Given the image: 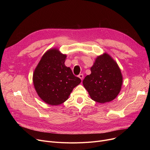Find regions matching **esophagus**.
<instances>
[{"label": "esophagus", "mask_w": 150, "mask_h": 150, "mask_svg": "<svg viewBox=\"0 0 150 150\" xmlns=\"http://www.w3.org/2000/svg\"><path fill=\"white\" fill-rule=\"evenodd\" d=\"M78 77H79L81 80H83V78H84V75H83V74H80L79 75H78Z\"/></svg>", "instance_id": "obj_1"}]
</instances>
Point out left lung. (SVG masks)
<instances>
[{
	"label": "left lung",
	"mask_w": 150,
	"mask_h": 150,
	"mask_svg": "<svg viewBox=\"0 0 150 150\" xmlns=\"http://www.w3.org/2000/svg\"><path fill=\"white\" fill-rule=\"evenodd\" d=\"M83 83L91 98L100 103L113 100L119 93L122 75L115 61L107 53L97 58Z\"/></svg>",
	"instance_id": "8db88e82"
}]
</instances>
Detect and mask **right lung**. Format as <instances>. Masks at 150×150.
Masks as SVG:
<instances>
[{"label":"right lung","mask_w":150,"mask_h":150,"mask_svg":"<svg viewBox=\"0 0 150 150\" xmlns=\"http://www.w3.org/2000/svg\"><path fill=\"white\" fill-rule=\"evenodd\" d=\"M66 55L53 49L47 51L33 74V84L39 96L46 103L59 105L64 103L74 88L81 83L70 67L65 66Z\"/></svg>","instance_id":"right-lung-1"}]
</instances>
